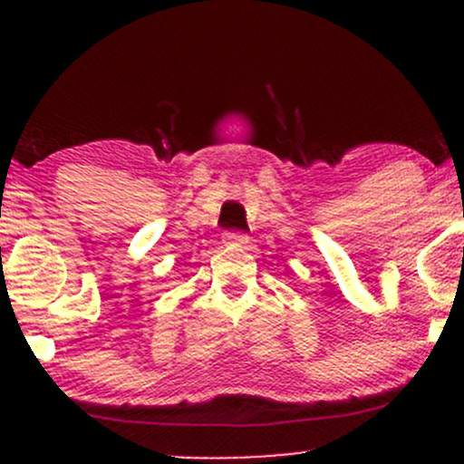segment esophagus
Listing matches in <instances>:
<instances>
[{"mask_svg": "<svg viewBox=\"0 0 464 464\" xmlns=\"http://www.w3.org/2000/svg\"><path fill=\"white\" fill-rule=\"evenodd\" d=\"M225 244L228 248H242L248 244V236L242 231H228L225 233Z\"/></svg>", "mask_w": 464, "mask_h": 464, "instance_id": "34e87169", "label": "esophagus"}]
</instances>
